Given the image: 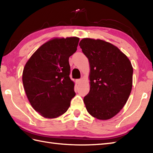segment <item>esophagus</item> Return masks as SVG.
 <instances>
[{"label":"esophagus","mask_w":153,"mask_h":153,"mask_svg":"<svg viewBox=\"0 0 153 153\" xmlns=\"http://www.w3.org/2000/svg\"><path fill=\"white\" fill-rule=\"evenodd\" d=\"M82 79H79L77 80V83H78V84L82 83Z\"/></svg>","instance_id":"34e87169"}]
</instances>
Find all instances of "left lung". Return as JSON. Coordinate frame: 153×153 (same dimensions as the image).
Wrapping results in <instances>:
<instances>
[{
	"mask_svg": "<svg viewBox=\"0 0 153 153\" xmlns=\"http://www.w3.org/2000/svg\"><path fill=\"white\" fill-rule=\"evenodd\" d=\"M80 48L90 64V91L83 102L91 115L108 120L118 114L132 89L133 67L118 47L100 39L85 38Z\"/></svg>",
	"mask_w": 153,
	"mask_h": 153,
	"instance_id": "obj_1",
	"label": "left lung"
}]
</instances>
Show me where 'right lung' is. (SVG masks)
Masks as SVG:
<instances>
[{"label": "right lung", "mask_w": 153, "mask_h": 153, "mask_svg": "<svg viewBox=\"0 0 153 153\" xmlns=\"http://www.w3.org/2000/svg\"><path fill=\"white\" fill-rule=\"evenodd\" d=\"M79 41L76 37L48 41L25 65L22 82L25 93L32 107L45 118L63 114L76 95L69 76V57L76 53Z\"/></svg>", "instance_id": "obj_1"}]
</instances>
